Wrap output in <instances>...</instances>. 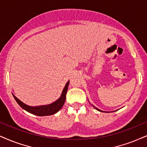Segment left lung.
<instances>
[{"label": "left lung", "mask_w": 147, "mask_h": 147, "mask_svg": "<svg viewBox=\"0 0 147 147\" xmlns=\"http://www.w3.org/2000/svg\"><path fill=\"white\" fill-rule=\"evenodd\" d=\"M93 106L94 107V108H95V109H96V110H98V111H100V112H104V111H102V110H99V109H98V108H96V107H95V106H93Z\"/></svg>", "instance_id": "8db88e82"}]
</instances>
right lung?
Listing matches in <instances>:
<instances>
[{"label": "right lung", "mask_w": 147, "mask_h": 147, "mask_svg": "<svg viewBox=\"0 0 147 147\" xmlns=\"http://www.w3.org/2000/svg\"><path fill=\"white\" fill-rule=\"evenodd\" d=\"M69 83V81H68V82L66 83V84H65V87L63 90L62 93H61V97H60L57 101H55L54 102L48 105H43V106H30L25 104L24 103L22 102V101H21L20 99H18L13 94V96L14 99H16V102L19 104V106H20L22 108H23V109L26 110V111L32 114V115L41 116V117H43V116L52 115L57 113V112H59V110H61V108H62L63 105H64L65 99H66L67 91L68 89Z\"/></svg>", "instance_id": "add662e5"}]
</instances>
